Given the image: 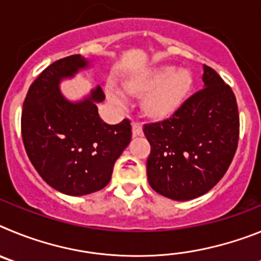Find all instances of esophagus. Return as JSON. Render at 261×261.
I'll use <instances>...</instances> for the list:
<instances>
[{
    "mask_svg": "<svg viewBox=\"0 0 261 261\" xmlns=\"http://www.w3.org/2000/svg\"><path fill=\"white\" fill-rule=\"evenodd\" d=\"M132 133H133V137H137V136L142 135V126L138 123H136V121H133L132 123Z\"/></svg>",
    "mask_w": 261,
    "mask_h": 261,
    "instance_id": "1",
    "label": "esophagus"
}]
</instances>
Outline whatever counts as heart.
<instances>
[{"instance_id": "heart-1", "label": "heart", "mask_w": 261, "mask_h": 261, "mask_svg": "<svg viewBox=\"0 0 261 261\" xmlns=\"http://www.w3.org/2000/svg\"><path fill=\"white\" fill-rule=\"evenodd\" d=\"M124 87L129 94H145L142 99L145 114L162 119L174 114L183 105L192 87V75L184 69L177 70V68L171 65L161 66L140 77L125 81ZM106 94L111 102L116 106H125V94L114 82L107 85Z\"/></svg>"}]
</instances>
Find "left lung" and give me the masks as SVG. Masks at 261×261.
Listing matches in <instances>:
<instances>
[{"mask_svg": "<svg viewBox=\"0 0 261 261\" xmlns=\"http://www.w3.org/2000/svg\"><path fill=\"white\" fill-rule=\"evenodd\" d=\"M204 86L168 119L145 124L150 144L146 172L155 192L187 201L211 191L237 151L239 114L231 87L204 65Z\"/></svg>", "mask_w": 261, "mask_h": 261, "instance_id": "obj_1", "label": "left lung"}]
</instances>
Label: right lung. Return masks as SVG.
<instances>
[{"label": "right lung", "mask_w": 261, "mask_h": 261, "mask_svg": "<svg viewBox=\"0 0 261 261\" xmlns=\"http://www.w3.org/2000/svg\"><path fill=\"white\" fill-rule=\"evenodd\" d=\"M87 66L89 60L73 55L45 68L30 86L20 121L32 166L45 183L70 196L105 188L132 138L128 119L116 125L100 119L96 103L106 98L100 86L78 102L62 95L60 82Z\"/></svg>", "instance_id": "1"}]
</instances>
